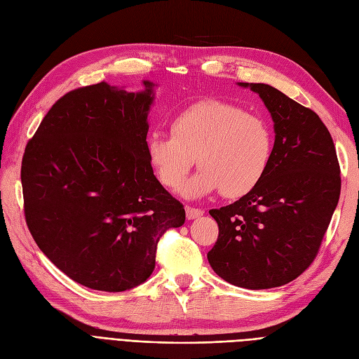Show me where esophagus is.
Segmentation results:
<instances>
[{"label":"esophagus","mask_w":359,"mask_h":359,"mask_svg":"<svg viewBox=\"0 0 359 359\" xmlns=\"http://www.w3.org/2000/svg\"><path fill=\"white\" fill-rule=\"evenodd\" d=\"M203 210H199V208H193V206H186V215L189 220H194L198 219V217L203 215Z\"/></svg>","instance_id":"esophagus-1"}]
</instances>
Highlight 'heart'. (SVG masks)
I'll return each instance as SVG.
<instances>
[{
    "instance_id": "1",
    "label": "heart",
    "mask_w": 359,
    "mask_h": 359,
    "mask_svg": "<svg viewBox=\"0 0 359 359\" xmlns=\"http://www.w3.org/2000/svg\"><path fill=\"white\" fill-rule=\"evenodd\" d=\"M170 133L148 136V161L163 186L178 190L196 157L201 169L182 189L191 199L219 190L224 198L245 196L262 181L273 157L266 119L220 100L187 106L173 116Z\"/></svg>"
}]
</instances>
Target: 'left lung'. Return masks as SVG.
<instances>
[{"label": "left lung", "instance_id": "left-lung-1", "mask_svg": "<svg viewBox=\"0 0 359 359\" xmlns=\"http://www.w3.org/2000/svg\"><path fill=\"white\" fill-rule=\"evenodd\" d=\"M259 94L274 121L269 168L240 201L211 210L219 238L214 273L245 289L283 286L316 257L340 198L332 137L316 112L266 83H238Z\"/></svg>", "mask_w": 359, "mask_h": 359}]
</instances>
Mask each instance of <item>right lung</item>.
I'll return each mask as SVG.
<instances>
[{"label":"right lung","mask_w":359,"mask_h":359,"mask_svg":"<svg viewBox=\"0 0 359 359\" xmlns=\"http://www.w3.org/2000/svg\"><path fill=\"white\" fill-rule=\"evenodd\" d=\"M100 82L62 95L27 144L20 181L28 229L76 283L123 292L153 274L157 243L186 222L147 156L154 83Z\"/></svg>","instance_id":"add662e5"}]
</instances>
